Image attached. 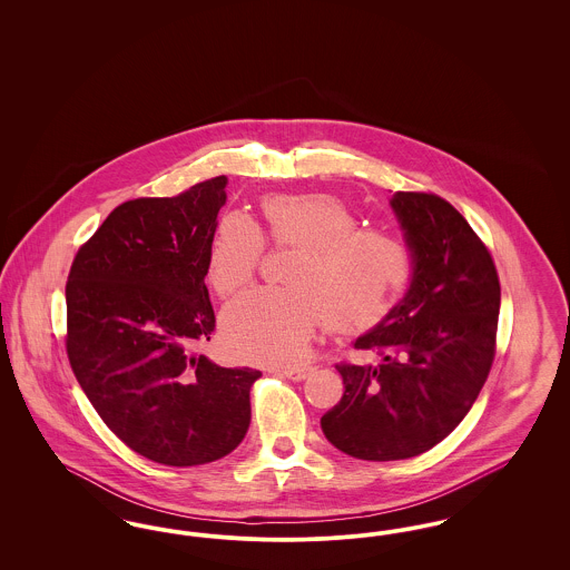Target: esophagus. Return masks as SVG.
Masks as SVG:
<instances>
[{"mask_svg": "<svg viewBox=\"0 0 570 570\" xmlns=\"http://www.w3.org/2000/svg\"><path fill=\"white\" fill-rule=\"evenodd\" d=\"M277 372L291 380H303L307 376V367L305 365H284Z\"/></svg>", "mask_w": 570, "mask_h": 570, "instance_id": "esophagus-1", "label": "esophagus"}]
</instances>
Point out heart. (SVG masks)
Instances as JSON below:
<instances>
[{"label": "heart", "mask_w": 570, "mask_h": 570, "mask_svg": "<svg viewBox=\"0 0 570 570\" xmlns=\"http://www.w3.org/2000/svg\"><path fill=\"white\" fill-rule=\"evenodd\" d=\"M265 239L295 249L286 288H258L224 312V335L235 353L267 361L298 358L314 328L361 333L380 323L412 275L407 245L382 228H358L340 196L272 194L261 200ZM265 239L244 216H226L209 244L207 275L219 297H233L254 279Z\"/></svg>", "instance_id": "b5f03b06"}]
</instances>
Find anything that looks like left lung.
I'll return each instance as SVG.
<instances>
[{
    "instance_id": "1",
    "label": "left lung",
    "mask_w": 570,
    "mask_h": 570,
    "mask_svg": "<svg viewBox=\"0 0 570 570\" xmlns=\"http://www.w3.org/2000/svg\"><path fill=\"white\" fill-rule=\"evenodd\" d=\"M391 205L412 249V284L354 342L379 363L335 365L346 391L321 419L326 440L356 460H407L442 442L495 356L500 279L488 245L438 194L397 191Z\"/></svg>"
}]
</instances>
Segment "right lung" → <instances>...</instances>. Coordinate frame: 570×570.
Masks as SVG:
<instances>
[{
	"mask_svg": "<svg viewBox=\"0 0 570 570\" xmlns=\"http://www.w3.org/2000/svg\"><path fill=\"white\" fill-rule=\"evenodd\" d=\"M226 177L126 200L79 247L66 284V353L112 434L147 460L198 465L249 428L261 372L196 353L216 331L205 286Z\"/></svg>",
	"mask_w": 570,
	"mask_h": 570,
	"instance_id": "1",
	"label": "right lung"
}]
</instances>
